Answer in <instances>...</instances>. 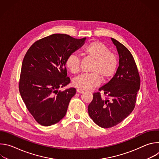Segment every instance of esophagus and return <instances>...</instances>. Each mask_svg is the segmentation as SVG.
I'll use <instances>...</instances> for the list:
<instances>
[{
  "label": "esophagus",
  "mask_w": 159,
  "mask_h": 159,
  "mask_svg": "<svg viewBox=\"0 0 159 159\" xmlns=\"http://www.w3.org/2000/svg\"><path fill=\"white\" fill-rule=\"evenodd\" d=\"M77 92L78 93H84V90L80 88H78V89H77Z\"/></svg>",
  "instance_id": "obj_1"
}]
</instances>
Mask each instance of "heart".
Segmentation results:
<instances>
[{
    "label": "heart",
    "mask_w": 159,
    "mask_h": 159,
    "mask_svg": "<svg viewBox=\"0 0 159 159\" xmlns=\"http://www.w3.org/2000/svg\"><path fill=\"white\" fill-rule=\"evenodd\" d=\"M82 54L87 58L94 60L90 71L92 73L84 74L75 78L73 85L80 89H89L98 86L101 80L109 79L115 75L118 65L117 55L109 51L104 44L94 41L84 47ZM65 65L73 74H77L80 70V61L75 54H70L65 61Z\"/></svg>",
    "instance_id": "obj_1"
}]
</instances>
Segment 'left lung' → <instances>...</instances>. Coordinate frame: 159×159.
<instances>
[{
    "label": "left lung",
    "mask_w": 159,
    "mask_h": 159,
    "mask_svg": "<svg viewBox=\"0 0 159 159\" xmlns=\"http://www.w3.org/2000/svg\"><path fill=\"white\" fill-rule=\"evenodd\" d=\"M119 54V66L109 82L93 94L88 106L89 115L93 121L104 128L115 126L125 120L134 108L140 89V78L134 58L128 49L112 38ZM102 92L108 98H101Z\"/></svg>",
    "instance_id": "8db88e82"
}]
</instances>
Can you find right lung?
Here are the masks:
<instances>
[{
	"label": "right lung",
	"instance_id": "obj_1",
	"mask_svg": "<svg viewBox=\"0 0 159 159\" xmlns=\"http://www.w3.org/2000/svg\"><path fill=\"white\" fill-rule=\"evenodd\" d=\"M86 38L76 39L65 34H53L34 42L22 61L19 89L28 110L41 125L60 121L75 94L71 87H60L70 82L66 77L65 61L80 48Z\"/></svg>",
	"mask_w": 159,
	"mask_h": 159
}]
</instances>
